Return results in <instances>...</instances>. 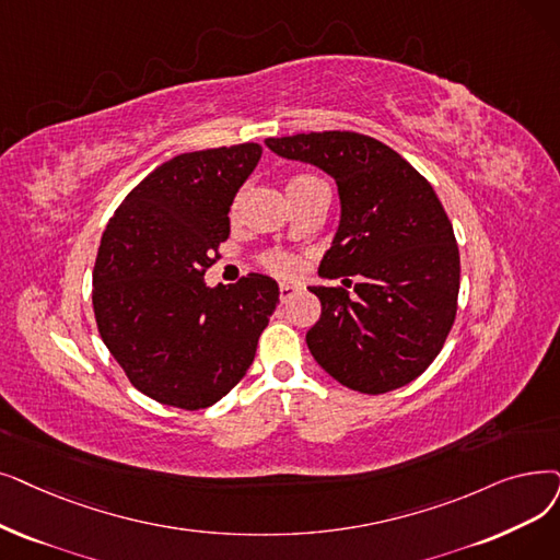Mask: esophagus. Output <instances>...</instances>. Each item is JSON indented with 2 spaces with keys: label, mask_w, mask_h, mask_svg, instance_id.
<instances>
[{
  "label": "esophagus",
  "mask_w": 560,
  "mask_h": 560,
  "mask_svg": "<svg viewBox=\"0 0 560 560\" xmlns=\"http://www.w3.org/2000/svg\"><path fill=\"white\" fill-rule=\"evenodd\" d=\"M295 293H300V285H295V283H281V285H279V298H281V302H288Z\"/></svg>",
  "instance_id": "1"
}]
</instances>
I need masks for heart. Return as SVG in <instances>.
<instances>
[{
    "mask_svg": "<svg viewBox=\"0 0 560 560\" xmlns=\"http://www.w3.org/2000/svg\"><path fill=\"white\" fill-rule=\"evenodd\" d=\"M318 189H327V187L318 176H311V174H295V176H290L285 180V194H288L290 201H298V199L306 197V194L318 191ZM237 206L240 203L235 201L233 214L237 212ZM260 265L265 267L267 272H272L277 277H293V275L300 272V260L293 254H288L283 249H272V252L262 254Z\"/></svg>",
    "mask_w": 560,
    "mask_h": 560,
    "instance_id": "heart-1",
    "label": "heart"
}]
</instances>
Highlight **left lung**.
Returning <instances> with one entry per match:
<instances>
[{"mask_svg":"<svg viewBox=\"0 0 560 560\" xmlns=\"http://www.w3.org/2000/svg\"><path fill=\"white\" fill-rule=\"evenodd\" d=\"M281 158L320 166L340 194V226L311 288L323 304L306 331L313 359L343 386L386 394L417 380L455 323L459 252L432 185L386 143L348 130L265 139Z\"/></svg>","mask_w":560,"mask_h":560,"instance_id":"1","label":"left lung"}]
</instances>
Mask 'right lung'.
Returning a JSON list of instances; mask_svg holds the SVG:
<instances>
[{
  "label": "right lung",
  "instance_id": "obj_1",
  "mask_svg": "<svg viewBox=\"0 0 560 560\" xmlns=\"http://www.w3.org/2000/svg\"><path fill=\"white\" fill-rule=\"evenodd\" d=\"M262 145L183 153L145 176L109 220L93 265V313L107 350L143 396L185 411L245 377L279 304L256 272L208 288L229 210Z\"/></svg>",
  "mask_w": 560,
  "mask_h": 560
}]
</instances>
